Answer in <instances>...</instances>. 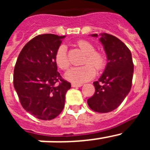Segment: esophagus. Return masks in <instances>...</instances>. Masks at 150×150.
<instances>
[{"instance_id": "esophagus-1", "label": "esophagus", "mask_w": 150, "mask_h": 150, "mask_svg": "<svg viewBox=\"0 0 150 150\" xmlns=\"http://www.w3.org/2000/svg\"><path fill=\"white\" fill-rule=\"evenodd\" d=\"M83 85L82 84H76V83H72L71 86L72 87H81Z\"/></svg>"}]
</instances>
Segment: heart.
<instances>
[{
	"instance_id": "1",
	"label": "heart",
	"mask_w": 150,
	"mask_h": 150,
	"mask_svg": "<svg viewBox=\"0 0 150 150\" xmlns=\"http://www.w3.org/2000/svg\"><path fill=\"white\" fill-rule=\"evenodd\" d=\"M76 45L79 50L86 54L81 67H73L65 74V77L74 83H84L91 79L95 75V69L100 71L106 65V56L101 52L95 50V46L91 42L86 40H79ZM55 62L56 65L62 70L66 71L70 67V61L64 45H62L56 50L55 54Z\"/></svg>"
}]
</instances>
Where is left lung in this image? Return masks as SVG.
<instances>
[{
    "mask_svg": "<svg viewBox=\"0 0 150 150\" xmlns=\"http://www.w3.org/2000/svg\"><path fill=\"white\" fill-rule=\"evenodd\" d=\"M91 35L98 37L97 34ZM100 40L104 45L108 62L103 75L93 83L95 91L87 103L95 112H108L116 109L129 93L134 64L129 49L115 36L104 33Z\"/></svg>",
    "mask_w": 150,
    "mask_h": 150,
    "instance_id": "obj_1",
    "label": "left lung"
}]
</instances>
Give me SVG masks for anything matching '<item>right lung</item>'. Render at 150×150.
<instances>
[{
    "label": "right lung",
    "mask_w": 150,
    "mask_h": 150,
    "mask_svg": "<svg viewBox=\"0 0 150 150\" xmlns=\"http://www.w3.org/2000/svg\"><path fill=\"white\" fill-rule=\"evenodd\" d=\"M64 36H36L24 46L14 68L13 85L22 107L42 120L55 119L63 110L71 83L62 77L55 54Z\"/></svg>",
    "instance_id": "add662e5"
}]
</instances>
